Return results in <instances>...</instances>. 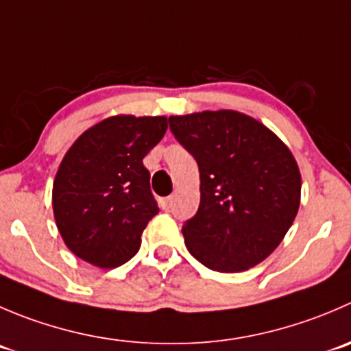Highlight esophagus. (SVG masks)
<instances>
[{
    "instance_id": "1",
    "label": "esophagus",
    "mask_w": 351,
    "mask_h": 351,
    "mask_svg": "<svg viewBox=\"0 0 351 351\" xmlns=\"http://www.w3.org/2000/svg\"><path fill=\"white\" fill-rule=\"evenodd\" d=\"M159 204H161V207L165 210H169L173 207V197H165V199L159 200Z\"/></svg>"
}]
</instances>
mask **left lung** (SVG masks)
<instances>
[{"label":"left lung","instance_id":"left-lung-1","mask_svg":"<svg viewBox=\"0 0 351 351\" xmlns=\"http://www.w3.org/2000/svg\"><path fill=\"white\" fill-rule=\"evenodd\" d=\"M195 158L200 204L182 231L190 254L217 273H240L269 257L300 207L302 176L288 145L233 110L169 117Z\"/></svg>","mask_w":351,"mask_h":351}]
</instances>
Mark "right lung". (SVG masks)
Instances as JSON below:
<instances>
[{
	"instance_id": "1",
	"label": "right lung",
	"mask_w": 351,
	"mask_h": 351,
	"mask_svg": "<svg viewBox=\"0 0 351 351\" xmlns=\"http://www.w3.org/2000/svg\"><path fill=\"white\" fill-rule=\"evenodd\" d=\"M166 128V117L117 114L71 144L53 183L54 221L71 254L103 269L137 254L142 231L159 213L142 159Z\"/></svg>"
}]
</instances>
